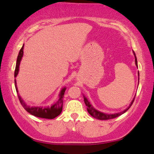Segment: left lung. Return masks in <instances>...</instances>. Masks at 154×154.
Listing matches in <instances>:
<instances>
[{"instance_id": "1", "label": "left lung", "mask_w": 154, "mask_h": 154, "mask_svg": "<svg viewBox=\"0 0 154 154\" xmlns=\"http://www.w3.org/2000/svg\"><path fill=\"white\" fill-rule=\"evenodd\" d=\"M133 53H134V58H135V65H136V66L137 67V68H138V65H137V60L136 55H135V53H134V51H133ZM138 80H139V72H138ZM83 97H84V101H85V103L86 104V106H87V111H88V112H89V113L91 115V116L93 117V118L98 119V120H109V119L116 118H117V117L121 116L122 114L125 113V112L127 110H128L129 108H130V106H132V104L133 103V102H134L135 96L134 97V98H133V99H132V101H131L130 106H129L125 110H122V111H120V112H115V113H111V114L106 113V112H101V111H99V110H96V108H94L93 107V106H92L91 104L90 103V102L88 101L87 98L86 97V96L84 95V94H83Z\"/></svg>"}]
</instances>
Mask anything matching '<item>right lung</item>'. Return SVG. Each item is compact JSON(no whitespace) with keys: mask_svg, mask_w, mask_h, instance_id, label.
<instances>
[{"mask_svg":"<svg viewBox=\"0 0 154 154\" xmlns=\"http://www.w3.org/2000/svg\"><path fill=\"white\" fill-rule=\"evenodd\" d=\"M23 49H24V45L22 46V48L20 49L19 54L17 56V62H16V66H15V77L16 78L17 76L19 73L20 70V65L21 63L22 58L23 57ZM15 86L16 91L17 93L18 98L20 103L23 106L24 109L27 111L29 113L32 114V116H34L38 118H46V119H53L56 118L57 116H58L61 113L63 110V96H64L65 91L66 90L67 87H63L60 91L58 95V99L56 102H55L54 103L52 104L51 106H28L25 102L23 101L21 96H20L19 92H18V89L17 87V81L16 79H15Z\"/></svg>","mask_w":154,"mask_h":154,"instance_id":"1","label":"right lung"}]
</instances>
